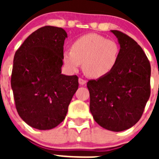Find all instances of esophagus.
Wrapping results in <instances>:
<instances>
[{
    "label": "esophagus",
    "instance_id": "obj_1",
    "mask_svg": "<svg viewBox=\"0 0 159 159\" xmlns=\"http://www.w3.org/2000/svg\"><path fill=\"white\" fill-rule=\"evenodd\" d=\"M78 81H79V84H81V85H84V84L87 83V81H86V80L83 79V78H79Z\"/></svg>",
    "mask_w": 159,
    "mask_h": 159
}]
</instances>
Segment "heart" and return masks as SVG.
<instances>
[{
	"label": "heart",
	"mask_w": 159,
	"mask_h": 159,
	"mask_svg": "<svg viewBox=\"0 0 159 159\" xmlns=\"http://www.w3.org/2000/svg\"><path fill=\"white\" fill-rule=\"evenodd\" d=\"M120 47L112 39L98 34H89L74 41L71 50L63 53V61L68 70L76 71L82 64L83 70L91 78L106 75L115 67Z\"/></svg>",
	"instance_id": "obj_1"
}]
</instances>
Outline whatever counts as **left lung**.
Segmentation results:
<instances>
[{
  "label": "left lung",
  "mask_w": 159,
  "mask_h": 159,
  "mask_svg": "<svg viewBox=\"0 0 159 159\" xmlns=\"http://www.w3.org/2000/svg\"><path fill=\"white\" fill-rule=\"evenodd\" d=\"M112 33L120 44L118 63L106 75L89 80L90 111L94 121L112 131L129 129L142 117L151 94V65L140 45L125 34Z\"/></svg>",
  "instance_id": "obj_1"
}]
</instances>
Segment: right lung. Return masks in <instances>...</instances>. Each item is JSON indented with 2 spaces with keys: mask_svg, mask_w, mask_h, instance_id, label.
Wrapping results in <instances>:
<instances>
[{
  "mask_svg": "<svg viewBox=\"0 0 159 159\" xmlns=\"http://www.w3.org/2000/svg\"><path fill=\"white\" fill-rule=\"evenodd\" d=\"M67 37L63 28L42 27L14 54L11 84L16 109L34 129L48 130L61 123L78 89L77 75L61 74Z\"/></svg>",
  "mask_w": 159,
  "mask_h": 159,
  "instance_id": "1",
  "label": "right lung"
}]
</instances>
